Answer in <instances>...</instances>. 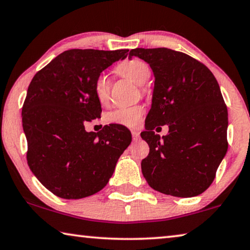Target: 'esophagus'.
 I'll return each mask as SVG.
<instances>
[{"label":"esophagus","mask_w":250,"mask_h":250,"mask_svg":"<svg viewBox=\"0 0 250 250\" xmlns=\"http://www.w3.org/2000/svg\"><path fill=\"white\" fill-rule=\"evenodd\" d=\"M131 134H132V139H133L134 141L139 140V138H140V132L138 131V130H132V131H131Z\"/></svg>","instance_id":"obj_1"}]
</instances>
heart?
<instances>
[{"label": "heart", "mask_w": 250, "mask_h": 250, "mask_svg": "<svg viewBox=\"0 0 250 250\" xmlns=\"http://www.w3.org/2000/svg\"><path fill=\"white\" fill-rule=\"evenodd\" d=\"M116 72L121 77L129 79L136 84L140 85L141 90L146 92L145 83L150 77V68L145 61L140 59H130L117 65ZM110 91L111 83L110 79L105 73H100L94 79L93 82V92L97 100L101 104H108L110 101ZM145 113V108L142 105L132 106H120L114 109L106 114V121L109 124L119 125L124 126L133 128L139 125L142 116Z\"/></svg>", "instance_id": "heart-1"}]
</instances>
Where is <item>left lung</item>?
<instances>
[{"mask_svg":"<svg viewBox=\"0 0 250 250\" xmlns=\"http://www.w3.org/2000/svg\"><path fill=\"white\" fill-rule=\"evenodd\" d=\"M153 71L152 106L141 138L149 154L142 175L157 191L173 197H195L212 184L228 149V112L219 84L204 63L167 47L133 49ZM168 124L160 139L153 131Z\"/></svg>","mask_w":250,"mask_h":250,"instance_id":"left-lung-1","label":"left lung"}]
</instances>
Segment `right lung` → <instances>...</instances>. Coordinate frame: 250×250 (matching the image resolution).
Listing matches in <instances>:
<instances>
[{
  "instance_id": "1",
  "label": "right lung",
  "mask_w": 250,
  "mask_h": 250,
  "mask_svg": "<svg viewBox=\"0 0 250 250\" xmlns=\"http://www.w3.org/2000/svg\"><path fill=\"white\" fill-rule=\"evenodd\" d=\"M128 51H64L31 81L22 108L26 160L55 196L80 199L100 191L131 142L124 125H109L99 132L84 129L102 112L93 92L94 79Z\"/></svg>"
}]
</instances>
